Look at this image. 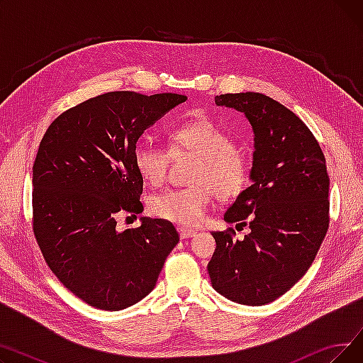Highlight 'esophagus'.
<instances>
[{
	"label": "esophagus",
	"mask_w": 363,
	"mask_h": 363,
	"mask_svg": "<svg viewBox=\"0 0 363 363\" xmlns=\"http://www.w3.org/2000/svg\"><path fill=\"white\" fill-rule=\"evenodd\" d=\"M178 234H179V237H181L182 240H185V238L194 237L197 233H194V231H191V230H186V228H178Z\"/></svg>",
	"instance_id": "obj_1"
}]
</instances>
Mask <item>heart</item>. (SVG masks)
Masks as SVG:
<instances>
[{"label": "heart", "instance_id": "1", "mask_svg": "<svg viewBox=\"0 0 363 363\" xmlns=\"http://www.w3.org/2000/svg\"><path fill=\"white\" fill-rule=\"evenodd\" d=\"M200 159L193 182L197 186L177 188L152 197L151 213L182 226H196L215 194L220 201L238 199L252 182V166L237 150L234 140L213 119L201 116L169 130V148L148 140L137 143L133 163L151 186L162 185L174 157Z\"/></svg>", "mask_w": 363, "mask_h": 363}]
</instances>
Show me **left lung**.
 <instances>
[{
  "label": "left lung",
  "instance_id": "1",
  "mask_svg": "<svg viewBox=\"0 0 363 363\" xmlns=\"http://www.w3.org/2000/svg\"><path fill=\"white\" fill-rule=\"evenodd\" d=\"M218 106L242 111L255 130L253 185L225 212L207 264L213 289L241 304L274 301L306 274L330 226L327 160L311 129L281 103L260 92L216 95Z\"/></svg>",
  "mask_w": 363,
  "mask_h": 363
}]
</instances>
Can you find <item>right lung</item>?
Masks as SVG:
<instances>
[{"label":"right lung","instance_id":"right-lung-1","mask_svg":"<svg viewBox=\"0 0 363 363\" xmlns=\"http://www.w3.org/2000/svg\"><path fill=\"white\" fill-rule=\"evenodd\" d=\"M185 100L113 91L63 111L44 133L32 169L33 235L52 274L92 308L121 311L145 297L179 241L164 219L116 225L143 212L138 138Z\"/></svg>","mask_w":363,"mask_h":363}]
</instances>
